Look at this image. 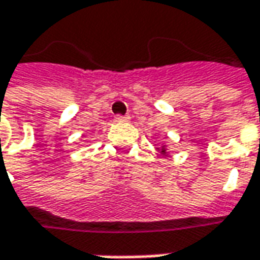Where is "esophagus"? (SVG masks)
<instances>
[{"instance_id": "34e87169", "label": "esophagus", "mask_w": 260, "mask_h": 260, "mask_svg": "<svg viewBox=\"0 0 260 260\" xmlns=\"http://www.w3.org/2000/svg\"><path fill=\"white\" fill-rule=\"evenodd\" d=\"M116 122H128L129 121V116H123V115H116L115 116Z\"/></svg>"}]
</instances>
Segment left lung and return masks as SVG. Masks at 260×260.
I'll return each instance as SVG.
<instances>
[{
    "label": "left lung",
    "mask_w": 260,
    "mask_h": 260,
    "mask_svg": "<svg viewBox=\"0 0 260 260\" xmlns=\"http://www.w3.org/2000/svg\"><path fill=\"white\" fill-rule=\"evenodd\" d=\"M158 151L160 152V155H164V156H167L168 153H167V145H162L160 148H156Z\"/></svg>",
    "instance_id": "obj_1"
}]
</instances>
